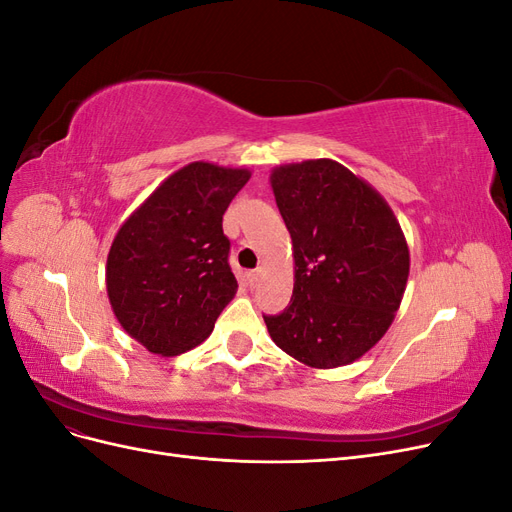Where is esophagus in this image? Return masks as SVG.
<instances>
[{"mask_svg":"<svg viewBox=\"0 0 512 512\" xmlns=\"http://www.w3.org/2000/svg\"><path fill=\"white\" fill-rule=\"evenodd\" d=\"M250 286H258V282H260V277H262V269H256V271H252L250 275Z\"/></svg>","mask_w":512,"mask_h":512,"instance_id":"esophagus-1","label":"esophagus"}]
</instances>
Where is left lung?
I'll return each instance as SVG.
<instances>
[{
  "mask_svg": "<svg viewBox=\"0 0 512 512\" xmlns=\"http://www.w3.org/2000/svg\"><path fill=\"white\" fill-rule=\"evenodd\" d=\"M292 239L294 288L273 342L307 367L348 365L389 331L410 273V250L389 203L335 160L271 170Z\"/></svg>",
  "mask_w": 512,
  "mask_h": 512,
  "instance_id": "8db88e82",
  "label": "left lung"
}]
</instances>
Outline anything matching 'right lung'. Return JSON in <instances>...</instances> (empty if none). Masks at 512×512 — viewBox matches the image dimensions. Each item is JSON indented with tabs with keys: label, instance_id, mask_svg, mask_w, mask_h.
<instances>
[{
	"label": "right lung",
	"instance_id": "right-lung-1",
	"mask_svg": "<svg viewBox=\"0 0 512 512\" xmlns=\"http://www.w3.org/2000/svg\"><path fill=\"white\" fill-rule=\"evenodd\" d=\"M250 177L247 168L192 162L117 230L106 258L108 301L149 352L177 356L203 344L235 297L222 218Z\"/></svg>",
	"mask_w": 512,
	"mask_h": 512
}]
</instances>
